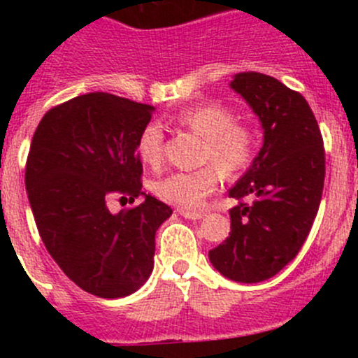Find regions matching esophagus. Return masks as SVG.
Returning a JSON list of instances; mask_svg holds the SVG:
<instances>
[{
	"mask_svg": "<svg viewBox=\"0 0 358 358\" xmlns=\"http://www.w3.org/2000/svg\"><path fill=\"white\" fill-rule=\"evenodd\" d=\"M180 215L187 220H201L204 216V213H196V211H185V209H180Z\"/></svg>",
	"mask_w": 358,
	"mask_h": 358,
	"instance_id": "esophagus-1",
	"label": "esophagus"
}]
</instances>
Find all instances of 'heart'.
Returning a JSON list of instances; mask_svg holds the SVG:
<instances>
[{
  "mask_svg": "<svg viewBox=\"0 0 358 358\" xmlns=\"http://www.w3.org/2000/svg\"><path fill=\"white\" fill-rule=\"evenodd\" d=\"M176 121L204 138V159H211L225 175H236L249 164L255 154V133L236 122V112L223 103L209 102L189 107ZM164 133L161 124L150 122L138 138L136 152L147 166L162 161ZM220 176L213 166L196 171H175L156 183V194L168 204L182 209H201L206 199L218 189Z\"/></svg>",
  "mask_w": 358,
  "mask_h": 358,
  "instance_id": "heart-1",
  "label": "heart"
}]
</instances>
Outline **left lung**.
Here are the masks:
<instances>
[{
	"mask_svg": "<svg viewBox=\"0 0 358 358\" xmlns=\"http://www.w3.org/2000/svg\"><path fill=\"white\" fill-rule=\"evenodd\" d=\"M263 129V145L229 190L241 202L230 209V234L209 251L223 277L256 284L279 273L308 237L322 199L326 156L308 102L279 79L241 72L230 81Z\"/></svg>",
	"mask_w": 358,
	"mask_h": 358,
	"instance_id": "1",
	"label": "left lung"
}]
</instances>
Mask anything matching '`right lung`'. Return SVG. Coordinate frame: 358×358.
Listing matches in <instances>:
<instances>
[{"instance_id": "right-lung-1", "label": "right lung", "mask_w": 358, "mask_h": 358, "mask_svg": "<svg viewBox=\"0 0 358 358\" xmlns=\"http://www.w3.org/2000/svg\"><path fill=\"white\" fill-rule=\"evenodd\" d=\"M152 106L86 93L46 112L25 166L36 227L64 273L99 298H122L154 268L156 232L171 208L142 192L136 145ZM114 196L143 202L110 213Z\"/></svg>"}]
</instances>
